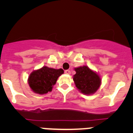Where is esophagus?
Segmentation results:
<instances>
[{"instance_id": "34e87169", "label": "esophagus", "mask_w": 133, "mask_h": 133, "mask_svg": "<svg viewBox=\"0 0 133 133\" xmlns=\"http://www.w3.org/2000/svg\"><path fill=\"white\" fill-rule=\"evenodd\" d=\"M64 73L66 74V75H70V71L69 70H66L65 71H64Z\"/></svg>"}]
</instances>
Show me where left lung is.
<instances>
[{"instance_id": "1", "label": "left lung", "mask_w": 133, "mask_h": 133, "mask_svg": "<svg viewBox=\"0 0 133 133\" xmlns=\"http://www.w3.org/2000/svg\"><path fill=\"white\" fill-rule=\"evenodd\" d=\"M75 70L76 74L72 77L74 83L80 92L86 95H93L97 92L102 81L98 72L86 65L75 68Z\"/></svg>"}]
</instances>
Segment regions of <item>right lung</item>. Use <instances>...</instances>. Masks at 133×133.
I'll return each instance as SVG.
<instances>
[{
  "instance_id": "obj_1",
  "label": "right lung",
  "mask_w": 133,
  "mask_h": 133,
  "mask_svg": "<svg viewBox=\"0 0 133 133\" xmlns=\"http://www.w3.org/2000/svg\"><path fill=\"white\" fill-rule=\"evenodd\" d=\"M64 73L62 69H55L44 66L33 70L27 80L30 90L36 94L44 95L52 91L58 77Z\"/></svg>"
}]
</instances>
